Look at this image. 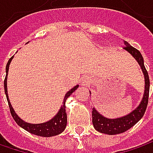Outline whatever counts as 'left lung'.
I'll list each match as a JSON object with an SVG mask.
<instances>
[{"label":"left lung","mask_w":153,"mask_h":153,"mask_svg":"<svg viewBox=\"0 0 153 153\" xmlns=\"http://www.w3.org/2000/svg\"><path fill=\"white\" fill-rule=\"evenodd\" d=\"M126 47L124 49L128 51L131 55L137 60L139 65H140L141 70L143 71L145 76V93L143 99L137 108L134 110L132 112L123 117L115 118V119H109L105 118L100 114L95 109L92 111V117H93V124L94 128L99 132L106 134H117L127 131L130 128H132L138 121L141 119L144 116L145 111L147 107L148 104V98H149V89H150V80L147 71L144 65V59L140 51L134 48L127 42H124ZM90 93V92H89Z\"/></svg>","instance_id":"left-lung-1"}]
</instances>
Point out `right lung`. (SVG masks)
I'll use <instances>...</instances> for the list:
<instances>
[{"mask_svg": "<svg viewBox=\"0 0 153 153\" xmlns=\"http://www.w3.org/2000/svg\"><path fill=\"white\" fill-rule=\"evenodd\" d=\"M13 58L11 57L9 59L8 62L7 64V66H6V77L4 80V89H5V94H6V96H7V102H8L9 109H10V111H11V115L13 117V118L14 119V121L17 123V124L19 126H20L21 128H23L24 129H25L26 131L30 132V134H36V135H39V136H42V137H50V136H54L57 135L59 134L62 133L67 124V114H66V111H65V101L67 100V98L73 93L77 88L78 85L75 86L73 88H71L70 91H68L65 96L64 99V104L61 106V108L59 110V111L57 113L55 117L53 118H52L50 121L44 123H39V124H31V123H25L22 120L21 118H19L18 117V115L15 113L14 110L13 109L10 101H9L8 95H7V73H8V69H9V65L12 61V59Z\"/></svg>", "mask_w": 153, "mask_h": 153, "instance_id": "obj_1", "label": "right lung"}]
</instances>
